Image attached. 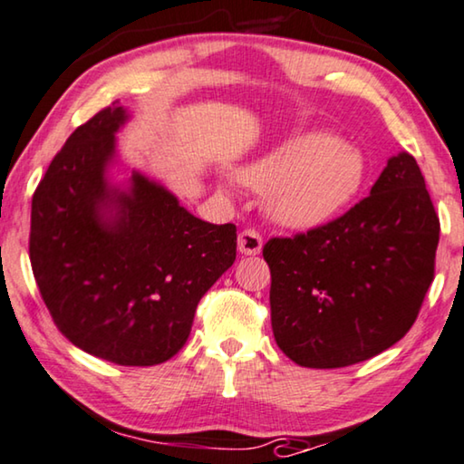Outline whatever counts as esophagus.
<instances>
[{"label":"esophagus","instance_id":"1","mask_svg":"<svg viewBox=\"0 0 464 464\" xmlns=\"http://www.w3.org/2000/svg\"><path fill=\"white\" fill-rule=\"evenodd\" d=\"M237 250L244 256H256L262 252V235L254 229H246L237 237Z\"/></svg>","mask_w":464,"mask_h":464}]
</instances>
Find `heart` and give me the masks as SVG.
<instances>
[{
  "mask_svg": "<svg viewBox=\"0 0 464 464\" xmlns=\"http://www.w3.org/2000/svg\"><path fill=\"white\" fill-rule=\"evenodd\" d=\"M239 175L247 188L266 193V208L276 223L313 229L356 202L369 166L356 145L316 129L276 145Z\"/></svg>",
  "mask_w": 464,
  "mask_h": 464,
  "instance_id": "obj_1",
  "label": "heart"
}]
</instances>
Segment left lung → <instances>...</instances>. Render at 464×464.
<instances>
[{
    "label": "left lung",
    "mask_w": 464,
    "mask_h": 464,
    "mask_svg": "<svg viewBox=\"0 0 464 464\" xmlns=\"http://www.w3.org/2000/svg\"><path fill=\"white\" fill-rule=\"evenodd\" d=\"M440 218L409 151L334 223L265 246L271 324L289 361L340 369L402 340L433 281Z\"/></svg>",
    "instance_id": "8db88e82"
}]
</instances>
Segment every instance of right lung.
I'll return each mask as SVG.
<instances>
[{
  "mask_svg": "<svg viewBox=\"0 0 464 464\" xmlns=\"http://www.w3.org/2000/svg\"><path fill=\"white\" fill-rule=\"evenodd\" d=\"M110 106L68 137L31 204V266L53 323L122 366L183 348L202 295L235 262V225L193 217L158 179L122 162Z\"/></svg>",
  "mask_w": 464,
  "mask_h": 464,
  "instance_id": "1",
  "label": "right lung"
}]
</instances>
